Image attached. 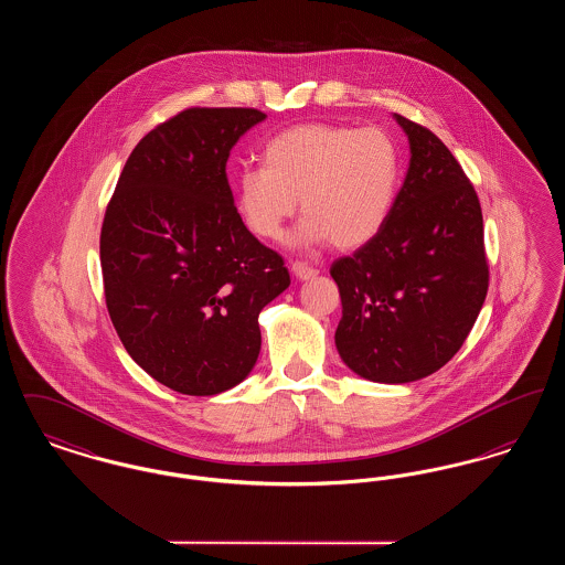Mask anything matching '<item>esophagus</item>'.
I'll list each match as a JSON object with an SVG mask.
<instances>
[{
	"instance_id": "esophagus-1",
	"label": "esophagus",
	"mask_w": 565,
	"mask_h": 565,
	"mask_svg": "<svg viewBox=\"0 0 565 565\" xmlns=\"http://www.w3.org/2000/svg\"><path fill=\"white\" fill-rule=\"evenodd\" d=\"M290 269L295 273L296 279H313V277L318 275L316 267H311V265H307V263H300V260H295Z\"/></svg>"
}]
</instances>
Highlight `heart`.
Masks as SVG:
<instances>
[{
  "instance_id": "obj_1",
  "label": "heart",
  "mask_w": 565,
  "mask_h": 565,
  "mask_svg": "<svg viewBox=\"0 0 565 565\" xmlns=\"http://www.w3.org/2000/svg\"><path fill=\"white\" fill-rule=\"evenodd\" d=\"M401 152L385 129L309 122L275 135L265 167L237 178V210L258 239H279L300 199V243L355 249L375 239L392 212Z\"/></svg>"
}]
</instances>
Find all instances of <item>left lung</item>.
I'll return each mask as SVG.
<instances>
[{
	"mask_svg": "<svg viewBox=\"0 0 565 565\" xmlns=\"http://www.w3.org/2000/svg\"><path fill=\"white\" fill-rule=\"evenodd\" d=\"M396 120L411 143L403 189L375 239L330 267L343 302L337 350L353 373L379 383L443 369L489 288L477 190L428 127Z\"/></svg>",
	"mask_w": 565,
	"mask_h": 565,
	"instance_id": "obj_1",
	"label": "left lung"
}]
</instances>
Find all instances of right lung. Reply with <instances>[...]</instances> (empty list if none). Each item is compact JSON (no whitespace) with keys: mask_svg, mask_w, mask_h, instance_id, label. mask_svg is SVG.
I'll list each match as a JSON object with an SVG mask.
<instances>
[{"mask_svg":"<svg viewBox=\"0 0 565 565\" xmlns=\"http://www.w3.org/2000/svg\"><path fill=\"white\" fill-rule=\"evenodd\" d=\"M256 108H189L141 137L102 224L109 320L162 385L214 396L260 353L258 313L290 286L284 258L243 224L226 178Z\"/></svg>","mask_w":565,"mask_h":565,"instance_id":"right-lung-1","label":"right lung"}]
</instances>
